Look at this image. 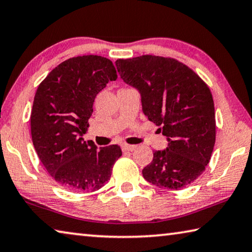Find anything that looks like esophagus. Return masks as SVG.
Returning <instances> with one entry per match:
<instances>
[{
    "label": "esophagus",
    "instance_id": "esophagus-1",
    "mask_svg": "<svg viewBox=\"0 0 252 252\" xmlns=\"http://www.w3.org/2000/svg\"><path fill=\"white\" fill-rule=\"evenodd\" d=\"M136 146H131V144H122V150L123 151H133L135 150Z\"/></svg>",
    "mask_w": 252,
    "mask_h": 252
}]
</instances>
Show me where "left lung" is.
I'll list each match as a JSON object with an SVG mask.
<instances>
[{
  "instance_id": "obj_1",
  "label": "left lung",
  "mask_w": 252,
  "mask_h": 252,
  "mask_svg": "<svg viewBox=\"0 0 252 252\" xmlns=\"http://www.w3.org/2000/svg\"><path fill=\"white\" fill-rule=\"evenodd\" d=\"M116 65L121 79L139 91L144 116L168 140L167 149L153 153L143 178L169 190L191 185L206 169L216 142L210 89L171 58L142 55L119 59Z\"/></svg>"
}]
</instances>
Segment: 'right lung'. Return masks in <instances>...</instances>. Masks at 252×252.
Segmentation results:
<instances>
[{"mask_svg": "<svg viewBox=\"0 0 252 252\" xmlns=\"http://www.w3.org/2000/svg\"><path fill=\"white\" fill-rule=\"evenodd\" d=\"M117 79L109 59L83 55L62 62L37 88L31 112L33 146L46 171L67 190H99L122 156L117 144L97 149L82 138L96 94Z\"/></svg>", "mask_w": 252, "mask_h": 252, "instance_id": "right-lung-1", "label": "right lung"}]
</instances>
